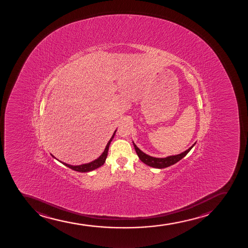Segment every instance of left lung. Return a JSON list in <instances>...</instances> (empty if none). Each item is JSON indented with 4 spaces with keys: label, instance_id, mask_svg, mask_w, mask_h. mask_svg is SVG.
Here are the masks:
<instances>
[{
    "label": "left lung",
    "instance_id": "1",
    "mask_svg": "<svg viewBox=\"0 0 248 248\" xmlns=\"http://www.w3.org/2000/svg\"><path fill=\"white\" fill-rule=\"evenodd\" d=\"M133 144L135 149H136V154L140 157V159L144 164L148 165L149 167H154V168H158V169H162V168H166V167L175 164L176 162L182 159L184 156H186L188 152L190 151L192 148L194 146V144H193L186 151L183 152L181 154H177V155H172V156H168L167 157H163V158H159V157H154V156H149L148 154H144L143 152L141 151L140 149H139L138 147L136 146V143L134 142Z\"/></svg>",
    "mask_w": 248,
    "mask_h": 248
}]
</instances>
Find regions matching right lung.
<instances>
[{
    "label": "right lung",
    "mask_w": 248,
    "mask_h": 248,
    "mask_svg": "<svg viewBox=\"0 0 248 248\" xmlns=\"http://www.w3.org/2000/svg\"><path fill=\"white\" fill-rule=\"evenodd\" d=\"M117 130H115L114 133L112 135V137L110 139L109 141L108 142L107 145L105 147V150L103 152V154L97 158V159L92 161V162H89V163H86V164L78 165V166H73V165L67 164L65 162H61L60 161L62 164L64 165L66 167H68V168L76 170V171H78V172H89V171H92L94 170L99 168V167H101L104 165L105 162V160L107 158L108 151V148H109L110 143L112 142V139L114 138L115 133H116ZM51 156L55 158V156H53L52 154H50ZM58 160V159H57ZM59 161V160H58Z\"/></svg>",
    "instance_id": "right-lung-1"
}]
</instances>
